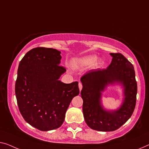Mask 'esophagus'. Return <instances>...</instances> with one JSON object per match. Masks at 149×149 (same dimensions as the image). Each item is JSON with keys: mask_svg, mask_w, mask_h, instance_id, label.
Returning a JSON list of instances; mask_svg holds the SVG:
<instances>
[{"mask_svg": "<svg viewBox=\"0 0 149 149\" xmlns=\"http://www.w3.org/2000/svg\"><path fill=\"white\" fill-rule=\"evenodd\" d=\"M78 86H79V90H81V89H82V84L81 83V82H79V84H78Z\"/></svg>", "mask_w": 149, "mask_h": 149, "instance_id": "34e87169", "label": "esophagus"}]
</instances>
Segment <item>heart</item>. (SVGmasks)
<instances>
[{"mask_svg": "<svg viewBox=\"0 0 149 149\" xmlns=\"http://www.w3.org/2000/svg\"><path fill=\"white\" fill-rule=\"evenodd\" d=\"M96 59L97 57L95 55H88L77 59L75 63L79 66H90L96 62Z\"/></svg>", "mask_w": 149, "mask_h": 149, "instance_id": "1", "label": "heart"}]
</instances>
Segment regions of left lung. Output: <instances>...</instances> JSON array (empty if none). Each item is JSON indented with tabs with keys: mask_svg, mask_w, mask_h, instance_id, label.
I'll list each match as a JSON object with an SVG mask.
<instances>
[{
	"mask_svg": "<svg viewBox=\"0 0 149 149\" xmlns=\"http://www.w3.org/2000/svg\"><path fill=\"white\" fill-rule=\"evenodd\" d=\"M112 60L106 69L91 70L81 77L83 113L87 125L102 132L114 131L123 125L134 112L137 83L133 65L120 53H111ZM120 83L125 88L123 105L115 111H105L101 105V92L108 84Z\"/></svg>",
	"mask_w": 149,
	"mask_h": 149,
	"instance_id": "1",
	"label": "left lung"
}]
</instances>
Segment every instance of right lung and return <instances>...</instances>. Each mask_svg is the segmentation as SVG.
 <instances>
[{"label":"right lung","instance_id":"1","mask_svg":"<svg viewBox=\"0 0 149 149\" xmlns=\"http://www.w3.org/2000/svg\"><path fill=\"white\" fill-rule=\"evenodd\" d=\"M61 52L52 48L36 47L20 61L15 94L25 120L41 131L58 128L73 97L79 94L78 82L59 80L66 71L59 65Z\"/></svg>","mask_w":149,"mask_h":149}]
</instances>
